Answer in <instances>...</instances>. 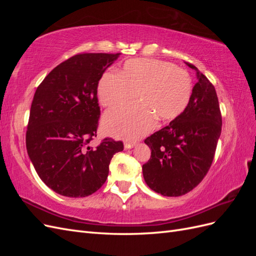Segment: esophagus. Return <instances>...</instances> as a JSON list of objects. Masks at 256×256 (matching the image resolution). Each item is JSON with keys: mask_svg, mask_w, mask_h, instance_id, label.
I'll return each mask as SVG.
<instances>
[{"mask_svg": "<svg viewBox=\"0 0 256 256\" xmlns=\"http://www.w3.org/2000/svg\"><path fill=\"white\" fill-rule=\"evenodd\" d=\"M136 145V143H134V142H126L125 143V150H130V148H132V147Z\"/></svg>", "mask_w": 256, "mask_h": 256, "instance_id": "34e87169", "label": "esophagus"}]
</instances>
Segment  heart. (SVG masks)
I'll use <instances>...</instances> for the list:
<instances>
[{
	"mask_svg": "<svg viewBox=\"0 0 256 256\" xmlns=\"http://www.w3.org/2000/svg\"><path fill=\"white\" fill-rule=\"evenodd\" d=\"M192 92L190 76L184 69L154 58L127 60L118 74L106 72L98 83L99 102L112 109L136 95L138 104L106 113V134L136 140L154 127V118L171 120L187 108Z\"/></svg>",
	"mask_w": 256,
	"mask_h": 256,
	"instance_id": "obj_1",
	"label": "heart"
}]
</instances>
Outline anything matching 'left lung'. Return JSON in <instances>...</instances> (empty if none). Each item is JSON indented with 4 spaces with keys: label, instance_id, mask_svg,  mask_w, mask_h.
<instances>
[{
    "label": "left lung",
    "instance_id": "1",
    "mask_svg": "<svg viewBox=\"0 0 256 256\" xmlns=\"http://www.w3.org/2000/svg\"><path fill=\"white\" fill-rule=\"evenodd\" d=\"M196 79L184 111L150 136L152 150L143 164L145 182L164 196H180L203 180L214 157L221 134L222 116L214 86L192 64Z\"/></svg>",
    "mask_w": 256,
    "mask_h": 256
}]
</instances>
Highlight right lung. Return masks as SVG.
<instances>
[{
    "label": "right lung",
    "mask_w": 256,
    "mask_h": 256,
    "mask_svg": "<svg viewBox=\"0 0 256 256\" xmlns=\"http://www.w3.org/2000/svg\"><path fill=\"white\" fill-rule=\"evenodd\" d=\"M120 53H80L58 65L37 88L26 130L28 157L40 180L68 198L92 194L106 182L122 141L97 147L98 82Z\"/></svg>",
    "instance_id": "add662e5"
}]
</instances>
